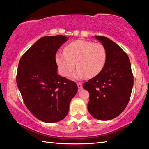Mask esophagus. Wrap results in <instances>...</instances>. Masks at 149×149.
Masks as SVG:
<instances>
[{
	"label": "esophagus",
	"mask_w": 149,
	"mask_h": 149,
	"mask_svg": "<svg viewBox=\"0 0 149 149\" xmlns=\"http://www.w3.org/2000/svg\"><path fill=\"white\" fill-rule=\"evenodd\" d=\"M77 86H78V88H79V90H81V89L83 88V84H82V83H81V82L77 83Z\"/></svg>",
	"instance_id": "esophagus-1"
}]
</instances>
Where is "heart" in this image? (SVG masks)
<instances>
[{
    "label": "heart",
    "mask_w": 149,
    "mask_h": 149,
    "mask_svg": "<svg viewBox=\"0 0 149 149\" xmlns=\"http://www.w3.org/2000/svg\"><path fill=\"white\" fill-rule=\"evenodd\" d=\"M55 59L59 71L66 77L72 74L76 63L77 69L73 77L79 79L99 74L106 63L107 53L102 44L79 40L68 44L64 53H56Z\"/></svg>",
    "instance_id": "heart-1"
}]
</instances>
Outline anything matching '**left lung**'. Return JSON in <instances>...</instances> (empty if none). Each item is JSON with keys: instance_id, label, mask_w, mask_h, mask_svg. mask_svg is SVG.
Here are the masks:
<instances>
[{"instance_id": "left-lung-1", "label": "left lung", "mask_w": 149, "mask_h": 149, "mask_svg": "<svg viewBox=\"0 0 149 149\" xmlns=\"http://www.w3.org/2000/svg\"><path fill=\"white\" fill-rule=\"evenodd\" d=\"M104 45L107 59L102 71L83 84L90 96L88 111L94 118L109 120L119 115L128 105L134 85L127 54L107 37L94 36Z\"/></svg>"}]
</instances>
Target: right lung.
Wrapping results in <instances>:
<instances>
[{
    "instance_id": "obj_1",
    "label": "right lung",
    "mask_w": 149,
    "mask_h": 149,
    "mask_svg": "<svg viewBox=\"0 0 149 149\" xmlns=\"http://www.w3.org/2000/svg\"><path fill=\"white\" fill-rule=\"evenodd\" d=\"M68 40L62 35L42 37L21 56L16 77L26 107L38 119L47 123L66 117L76 83L57 73L55 55Z\"/></svg>"
}]
</instances>
